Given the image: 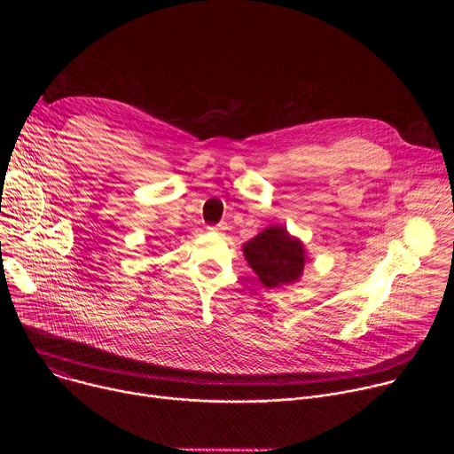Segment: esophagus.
<instances>
[{
    "instance_id": "esophagus-1",
    "label": "esophagus",
    "mask_w": 454,
    "mask_h": 454,
    "mask_svg": "<svg viewBox=\"0 0 454 454\" xmlns=\"http://www.w3.org/2000/svg\"><path fill=\"white\" fill-rule=\"evenodd\" d=\"M208 230H212V231H224L226 226L224 224H217V226H210Z\"/></svg>"
}]
</instances>
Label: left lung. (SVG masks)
Instances as JSON below:
<instances>
[{"label": "left lung", "instance_id": "left-lung-1", "mask_svg": "<svg viewBox=\"0 0 454 454\" xmlns=\"http://www.w3.org/2000/svg\"><path fill=\"white\" fill-rule=\"evenodd\" d=\"M244 256L261 282L273 289L294 284L307 262L300 239L291 237L284 226H270L242 246Z\"/></svg>", "mask_w": 454, "mask_h": 454}]
</instances>
